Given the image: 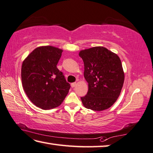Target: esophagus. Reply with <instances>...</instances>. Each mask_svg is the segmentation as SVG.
Here are the masks:
<instances>
[{"instance_id":"obj_1","label":"esophagus","mask_w":153,"mask_h":153,"mask_svg":"<svg viewBox=\"0 0 153 153\" xmlns=\"http://www.w3.org/2000/svg\"><path fill=\"white\" fill-rule=\"evenodd\" d=\"M76 85H77V83L75 82V83H72V84H71V86L72 88H74V87H76Z\"/></svg>"}]
</instances>
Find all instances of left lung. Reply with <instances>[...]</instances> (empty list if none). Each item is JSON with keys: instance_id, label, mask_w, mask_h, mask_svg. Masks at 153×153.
<instances>
[{"instance_id": "obj_1", "label": "left lung", "mask_w": 153, "mask_h": 153, "mask_svg": "<svg viewBox=\"0 0 153 153\" xmlns=\"http://www.w3.org/2000/svg\"><path fill=\"white\" fill-rule=\"evenodd\" d=\"M79 55L84 62V77L88 91L82 97L88 109L102 111L112 106L120 96L124 73L120 57L104 47L82 50Z\"/></svg>"}]
</instances>
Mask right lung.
Listing matches in <instances>:
<instances>
[{
	"label": "right lung",
	"instance_id": "add662e5",
	"mask_svg": "<svg viewBox=\"0 0 153 153\" xmlns=\"http://www.w3.org/2000/svg\"><path fill=\"white\" fill-rule=\"evenodd\" d=\"M62 51L53 46L38 47L22 64L25 92L33 104L43 110L59 106L70 89L63 73L57 68Z\"/></svg>",
	"mask_w": 153,
	"mask_h": 153
}]
</instances>
